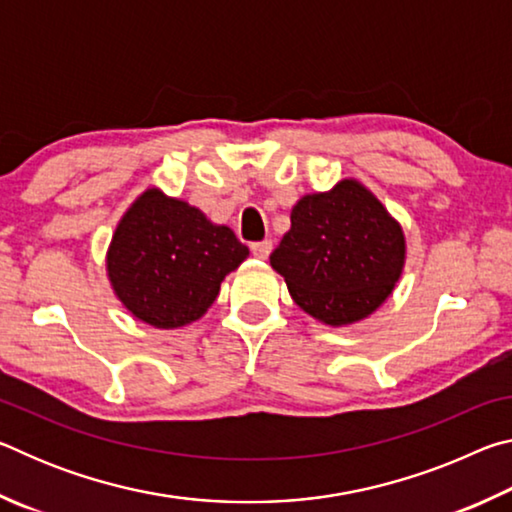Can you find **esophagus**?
I'll return each instance as SVG.
<instances>
[{"label": "esophagus", "mask_w": 512, "mask_h": 512, "mask_svg": "<svg viewBox=\"0 0 512 512\" xmlns=\"http://www.w3.org/2000/svg\"><path fill=\"white\" fill-rule=\"evenodd\" d=\"M271 248H273L271 239L255 241V244H250V253H253L257 259H266L268 255H271Z\"/></svg>", "instance_id": "esophagus-1"}]
</instances>
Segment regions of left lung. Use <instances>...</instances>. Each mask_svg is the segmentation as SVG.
Wrapping results in <instances>:
<instances>
[{
	"mask_svg": "<svg viewBox=\"0 0 512 512\" xmlns=\"http://www.w3.org/2000/svg\"><path fill=\"white\" fill-rule=\"evenodd\" d=\"M271 266L300 309L327 325H350L400 280L404 237L366 187L343 180L332 192L300 198Z\"/></svg>",
	"mask_w": 512,
	"mask_h": 512,
	"instance_id": "obj_1",
	"label": "left lung"
}]
</instances>
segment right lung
<instances>
[{"label": "right lung", "instance_id": "obj_1", "mask_svg": "<svg viewBox=\"0 0 512 512\" xmlns=\"http://www.w3.org/2000/svg\"><path fill=\"white\" fill-rule=\"evenodd\" d=\"M246 257L248 246L230 228L149 189L117 225L108 275L133 316L173 329L201 318L219 296L223 277Z\"/></svg>", "mask_w": 512, "mask_h": 512}]
</instances>
